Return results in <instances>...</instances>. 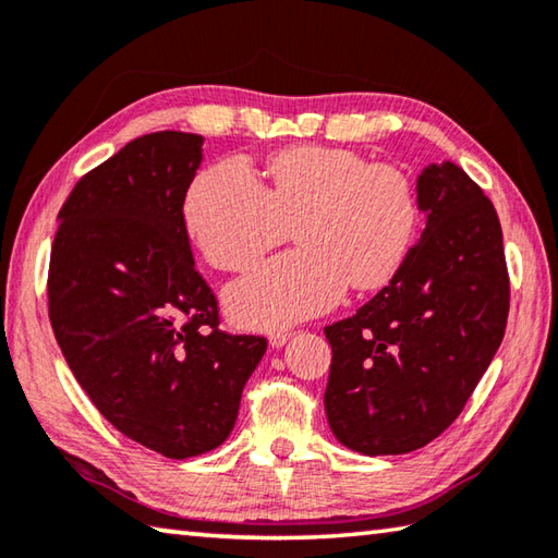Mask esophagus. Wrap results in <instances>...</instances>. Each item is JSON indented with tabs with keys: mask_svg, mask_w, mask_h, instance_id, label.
Instances as JSON below:
<instances>
[{
	"mask_svg": "<svg viewBox=\"0 0 558 558\" xmlns=\"http://www.w3.org/2000/svg\"><path fill=\"white\" fill-rule=\"evenodd\" d=\"M290 338H292V331H276V333H270L268 341L272 348H282L290 341Z\"/></svg>",
	"mask_w": 558,
	"mask_h": 558,
	"instance_id": "1",
	"label": "esophagus"
}]
</instances>
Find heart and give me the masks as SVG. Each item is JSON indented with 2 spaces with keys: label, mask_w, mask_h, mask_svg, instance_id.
I'll return each instance as SVG.
<instances>
[{
  "label": "heart",
  "mask_w": 558,
  "mask_h": 558,
  "mask_svg": "<svg viewBox=\"0 0 558 558\" xmlns=\"http://www.w3.org/2000/svg\"><path fill=\"white\" fill-rule=\"evenodd\" d=\"M268 185L244 159L201 171L185 191L183 222L215 268L244 270L294 222L300 248L258 266L227 290L248 329H280L341 302L348 282L375 290L409 254L418 222L411 181L351 149L294 147L268 161Z\"/></svg>",
  "instance_id": "obj_1"
}]
</instances>
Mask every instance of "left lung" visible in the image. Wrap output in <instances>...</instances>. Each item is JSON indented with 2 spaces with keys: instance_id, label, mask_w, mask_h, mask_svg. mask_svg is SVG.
Instances as JSON below:
<instances>
[{
  "instance_id": "left-lung-1",
  "label": "left lung",
  "mask_w": 558,
  "mask_h": 558,
  "mask_svg": "<svg viewBox=\"0 0 558 558\" xmlns=\"http://www.w3.org/2000/svg\"><path fill=\"white\" fill-rule=\"evenodd\" d=\"M425 227L373 300L326 326L324 407L360 454H407L460 416L506 333L510 282L496 207L452 161L416 181Z\"/></svg>"
}]
</instances>
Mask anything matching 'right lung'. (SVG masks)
I'll return each mask as SVG.
<instances>
[{
  "instance_id": "obj_1",
  "label": "right lung",
  "mask_w": 558,
  "mask_h": 558,
  "mask_svg": "<svg viewBox=\"0 0 558 558\" xmlns=\"http://www.w3.org/2000/svg\"><path fill=\"white\" fill-rule=\"evenodd\" d=\"M203 137L142 135L64 201L48 314L72 375L101 416L169 460L210 452L234 428L266 338L217 329L183 222Z\"/></svg>"
}]
</instances>
